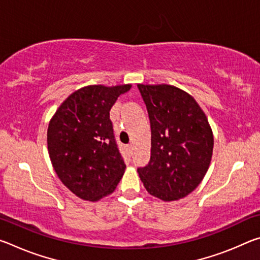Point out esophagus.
<instances>
[{
	"mask_svg": "<svg viewBox=\"0 0 260 260\" xmlns=\"http://www.w3.org/2000/svg\"><path fill=\"white\" fill-rule=\"evenodd\" d=\"M126 150L128 151L129 153H132V151H133V144H127V146H126Z\"/></svg>",
	"mask_w": 260,
	"mask_h": 260,
	"instance_id": "34e87169",
	"label": "esophagus"
}]
</instances>
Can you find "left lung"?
Returning <instances> with one entry per match:
<instances>
[{"instance_id": "left-lung-1", "label": "left lung", "mask_w": 260, "mask_h": 260, "mask_svg": "<svg viewBox=\"0 0 260 260\" xmlns=\"http://www.w3.org/2000/svg\"><path fill=\"white\" fill-rule=\"evenodd\" d=\"M151 128L150 160L138 172L150 195L165 202L187 196L203 180L213 134L193 98L170 85H138Z\"/></svg>"}]
</instances>
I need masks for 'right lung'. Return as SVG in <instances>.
Returning <instances> with one entry per match:
<instances>
[{"mask_svg":"<svg viewBox=\"0 0 260 260\" xmlns=\"http://www.w3.org/2000/svg\"><path fill=\"white\" fill-rule=\"evenodd\" d=\"M131 87H83L61 103L49 122L52 166L60 181L82 200L99 201L113 192L124 174L110 110Z\"/></svg>","mask_w":260,"mask_h":260,"instance_id":"obj_1","label":"right lung"}]
</instances>
